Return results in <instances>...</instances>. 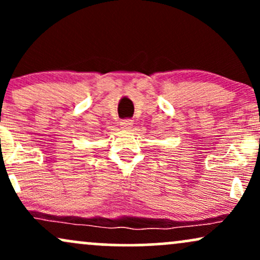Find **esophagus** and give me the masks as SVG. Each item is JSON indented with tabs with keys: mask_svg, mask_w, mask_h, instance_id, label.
Wrapping results in <instances>:
<instances>
[{
	"mask_svg": "<svg viewBox=\"0 0 260 260\" xmlns=\"http://www.w3.org/2000/svg\"><path fill=\"white\" fill-rule=\"evenodd\" d=\"M132 126H133V120H131V118H126V120L121 122V127L123 128V129H131Z\"/></svg>",
	"mask_w": 260,
	"mask_h": 260,
	"instance_id": "34e87169",
	"label": "esophagus"
}]
</instances>
